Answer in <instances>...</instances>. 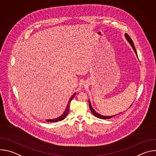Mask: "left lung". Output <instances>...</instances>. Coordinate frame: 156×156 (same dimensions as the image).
I'll use <instances>...</instances> for the list:
<instances>
[{"label": "left lung", "mask_w": 156, "mask_h": 156, "mask_svg": "<svg viewBox=\"0 0 156 156\" xmlns=\"http://www.w3.org/2000/svg\"><path fill=\"white\" fill-rule=\"evenodd\" d=\"M125 37H126V40L128 41V42L129 43V44L131 45V46L132 47L133 49L134 50V51H135V54H136V56L138 57L137 52L136 51V49H135V46H134V44H133V42L132 39H131V37L129 36V35H128V34H126V33H125ZM89 105H90V109H91V111L92 112V113L94 114V116H96V117L99 118V119H111L112 117H114V116L117 115H112V116H104V115H101V114H99L97 113V112H96V111L94 110V108H93V107H92V105H91V102H90V99H89ZM131 105H132V104L131 105ZM131 106H130V107H131Z\"/></svg>", "instance_id": "1"}]
</instances>
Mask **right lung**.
I'll list each match as a JSON object with an SVG mask.
<instances>
[{
    "instance_id": "add662e5",
    "label": "right lung",
    "mask_w": 156,
    "mask_h": 156,
    "mask_svg": "<svg viewBox=\"0 0 156 156\" xmlns=\"http://www.w3.org/2000/svg\"><path fill=\"white\" fill-rule=\"evenodd\" d=\"M75 94H76V93H75V94H73V96H72L71 97V98L70 99V100H69V102H68V104H67V105H66V108H65V112L63 113L62 115H60L59 117H58V118H56V119H51V120H46V121L48 122H57L61 121V120H63V119L66 117V115H68V114H69V109H70V102H71V101L73 99V98L75 97Z\"/></svg>"
}]
</instances>
